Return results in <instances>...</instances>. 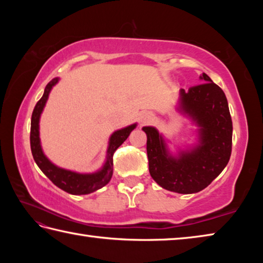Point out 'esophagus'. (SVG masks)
<instances>
[{
  "label": "esophagus",
  "instance_id": "obj_1",
  "mask_svg": "<svg viewBox=\"0 0 263 263\" xmlns=\"http://www.w3.org/2000/svg\"><path fill=\"white\" fill-rule=\"evenodd\" d=\"M153 118H154L153 114L152 112H148V111H146V112H144V114L141 115L140 122H141V124H147L149 122H152Z\"/></svg>",
  "mask_w": 263,
  "mask_h": 263
}]
</instances>
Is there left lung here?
Instances as JSON below:
<instances>
[{
	"label": "left lung",
	"instance_id": "1",
	"mask_svg": "<svg viewBox=\"0 0 263 263\" xmlns=\"http://www.w3.org/2000/svg\"><path fill=\"white\" fill-rule=\"evenodd\" d=\"M202 83L180 90L177 110L198 128V144L173 157L158 130L145 126L149 174L169 191L194 194L203 190L220 174L232 152V119L224 91L203 73Z\"/></svg>",
	"mask_w": 263,
	"mask_h": 263
}]
</instances>
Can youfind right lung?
<instances>
[{
	"label": "right lung",
	"instance_id": "1",
	"mask_svg": "<svg viewBox=\"0 0 263 263\" xmlns=\"http://www.w3.org/2000/svg\"><path fill=\"white\" fill-rule=\"evenodd\" d=\"M58 81H59V78H55L47 83L43 97L37 102L33 109L30 132L31 152H32L37 166L58 188L72 195L91 194L109 183L114 173V153L127 139L130 133L136 128L137 124H132L130 126L115 131L111 135L108 151H106V161L99 172L91 173V174H80V173L67 171V169L55 166L46 158L42 149L41 138H39V119H41V115L46 104L51 89L53 86H55Z\"/></svg>",
	"mask_w": 263,
	"mask_h": 263
}]
</instances>
